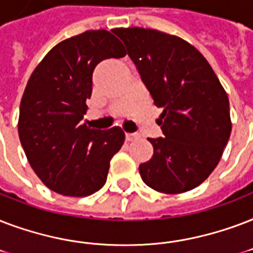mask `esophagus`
Instances as JSON below:
<instances>
[{"mask_svg": "<svg viewBox=\"0 0 253 253\" xmlns=\"http://www.w3.org/2000/svg\"><path fill=\"white\" fill-rule=\"evenodd\" d=\"M138 138V134L137 133H125V140L128 141H134Z\"/></svg>", "mask_w": 253, "mask_h": 253, "instance_id": "obj_1", "label": "esophagus"}]
</instances>
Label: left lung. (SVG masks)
<instances>
[{"mask_svg": "<svg viewBox=\"0 0 253 253\" xmlns=\"http://www.w3.org/2000/svg\"><path fill=\"white\" fill-rule=\"evenodd\" d=\"M141 79L162 108L164 137L148 138L153 157L141 164L156 191L186 193L209 178L231 134L230 101L206 58L179 37L142 27L116 29Z\"/></svg>", "mask_w": 253, "mask_h": 253, "instance_id": "left-lung-1", "label": "left lung"}]
</instances>
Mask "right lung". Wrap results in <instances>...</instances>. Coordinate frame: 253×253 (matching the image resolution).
Returning <instances> with one entry per match:
<instances>
[{"label": "right lung", "mask_w": 253, "mask_h": 253, "mask_svg": "<svg viewBox=\"0 0 253 253\" xmlns=\"http://www.w3.org/2000/svg\"><path fill=\"white\" fill-rule=\"evenodd\" d=\"M123 44L107 30H88L52 47L35 67L19 107L18 134L39 179L66 197H88L104 186L109 162L124 144L123 129L82 124L92 74Z\"/></svg>", "instance_id": "1"}]
</instances>
